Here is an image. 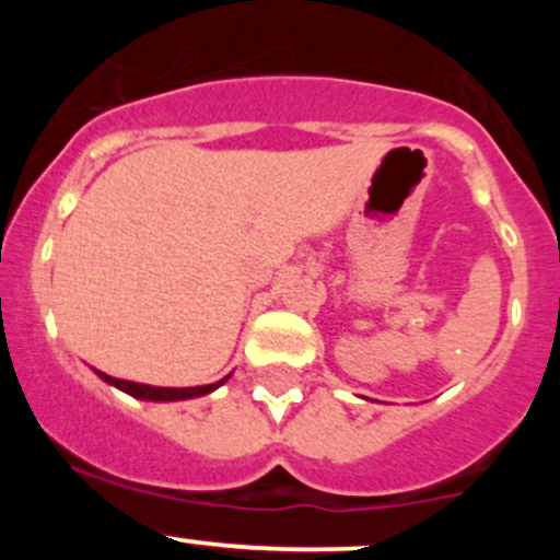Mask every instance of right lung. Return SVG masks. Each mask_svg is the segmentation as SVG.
<instances>
[{
    "mask_svg": "<svg viewBox=\"0 0 560 560\" xmlns=\"http://www.w3.org/2000/svg\"><path fill=\"white\" fill-rule=\"evenodd\" d=\"M102 378H105L107 384H113V387L128 392L131 397H139V400H152V402H173V400H191V397H202L208 395V392H213L221 387L226 378H221V382L215 384H202V387H150V384H137V382H124V378H115V376H107L102 374V371H96Z\"/></svg>",
    "mask_w": 560,
    "mask_h": 560,
    "instance_id": "add662e5",
    "label": "right lung"
}]
</instances>
